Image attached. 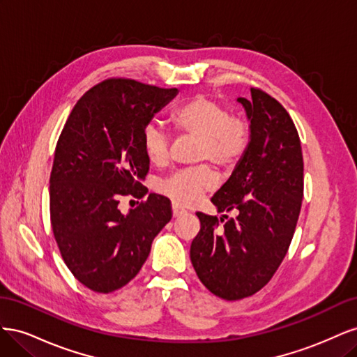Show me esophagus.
I'll return each instance as SVG.
<instances>
[{
	"label": "esophagus",
	"mask_w": 357,
	"mask_h": 357,
	"mask_svg": "<svg viewBox=\"0 0 357 357\" xmlns=\"http://www.w3.org/2000/svg\"><path fill=\"white\" fill-rule=\"evenodd\" d=\"M186 213V210H183L178 204L172 202V218H180V215H183Z\"/></svg>",
	"instance_id": "obj_1"
}]
</instances>
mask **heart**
Wrapping results in <instances>:
<instances>
[{"label":"heart","mask_w":357,"mask_h":357,"mask_svg":"<svg viewBox=\"0 0 357 357\" xmlns=\"http://www.w3.org/2000/svg\"><path fill=\"white\" fill-rule=\"evenodd\" d=\"M177 131L198 138L195 160H210L219 168L236 165L248 146V129L238 117H229L225 107L205 95H197L171 113ZM143 149L155 165H165L169 158V137L159 123H149L143 131ZM215 188V174L201 165L176 172L160 183V192L181 205H190Z\"/></svg>","instance_id":"obj_1"}]
</instances>
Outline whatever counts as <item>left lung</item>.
<instances>
[{"label": "left lung", "mask_w": 357, "mask_h": 357, "mask_svg": "<svg viewBox=\"0 0 357 357\" xmlns=\"http://www.w3.org/2000/svg\"><path fill=\"white\" fill-rule=\"evenodd\" d=\"M252 91L238 98L250 122L245 153L231 177L214 193L219 213H197L201 229L190 245L197 275L211 294L226 301L261 290L284 259L304 195V160L298 131L284 107L273 96ZM227 220L225 221L224 219Z\"/></svg>", "instance_id": "1"}]
</instances>
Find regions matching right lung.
Here are the masks:
<instances>
[{
    "label": "right lung",
    "instance_id": "obj_1",
    "mask_svg": "<svg viewBox=\"0 0 357 357\" xmlns=\"http://www.w3.org/2000/svg\"><path fill=\"white\" fill-rule=\"evenodd\" d=\"M177 93L109 79L77 101L58 139L49 181L53 235L73 275L98 294L131 282L171 220L169 199L156 193L126 214L119 202L147 193L143 131Z\"/></svg>",
    "mask_w": 357,
    "mask_h": 357
}]
</instances>
